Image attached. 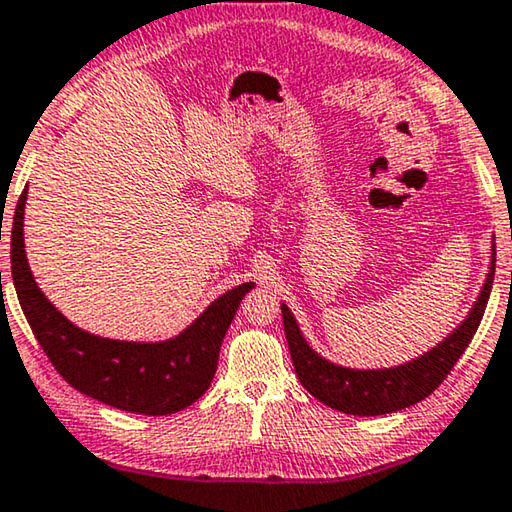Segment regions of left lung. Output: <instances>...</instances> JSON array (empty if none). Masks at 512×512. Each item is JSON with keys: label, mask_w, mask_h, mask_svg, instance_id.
<instances>
[{"label": "left lung", "mask_w": 512, "mask_h": 512, "mask_svg": "<svg viewBox=\"0 0 512 512\" xmlns=\"http://www.w3.org/2000/svg\"><path fill=\"white\" fill-rule=\"evenodd\" d=\"M494 251V249H492ZM494 254L492 267L487 272V281L481 290V297L467 320L455 329V332L432 348L428 355L410 361V364L387 368V371H350V368L334 366L318 357L300 334V327L286 304L281 306L283 329H286V341L290 357H293L295 373L304 384V389L318 398L320 403L334 407L338 412L357 414V416H377L405 410L419 400L428 398L439 384L451 373L455 361L467 350L471 338H474L478 325H481L487 297L492 290L494 279Z\"/></svg>", "instance_id": "obj_1"}]
</instances>
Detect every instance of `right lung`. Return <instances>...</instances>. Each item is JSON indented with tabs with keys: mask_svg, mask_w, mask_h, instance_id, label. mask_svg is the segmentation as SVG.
<instances>
[{
	"mask_svg": "<svg viewBox=\"0 0 512 512\" xmlns=\"http://www.w3.org/2000/svg\"><path fill=\"white\" fill-rule=\"evenodd\" d=\"M25 201L27 190L20 194L13 215V283L31 332L57 373L73 389L123 412L164 416L199 400L215 377L226 329L254 283L229 290L171 341L125 343L86 334L45 300L31 277L22 240Z\"/></svg>",
	"mask_w": 512,
	"mask_h": 512,
	"instance_id": "right-lung-1",
	"label": "right lung"
}]
</instances>
